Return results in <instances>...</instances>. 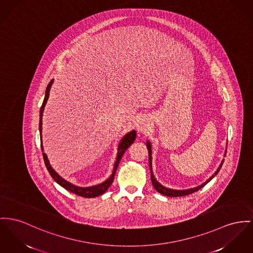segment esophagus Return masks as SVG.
Returning <instances> with one entry per match:
<instances>
[{"instance_id": "esophagus-1", "label": "esophagus", "mask_w": 253, "mask_h": 253, "mask_svg": "<svg viewBox=\"0 0 253 253\" xmlns=\"http://www.w3.org/2000/svg\"><path fill=\"white\" fill-rule=\"evenodd\" d=\"M151 127L150 120L147 118H141L137 124V130L140 133H146Z\"/></svg>"}]
</instances>
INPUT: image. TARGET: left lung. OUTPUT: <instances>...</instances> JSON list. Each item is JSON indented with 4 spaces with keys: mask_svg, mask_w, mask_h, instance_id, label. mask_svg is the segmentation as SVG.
Listing matches in <instances>:
<instances>
[{
    "mask_svg": "<svg viewBox=\"0 0 253 253\" xmlns=\"http://www.w3.org/2000/svg\"><path fill=\"white\" fill-rule=\"evenodd\" d=\"M146 146H147V148H148V151H149V161H150V169H151V178H152V185L154 187V189L158 192V193H160L161 195H164V196H167V197H183V196H187V195H190V194H192V193H194V192H197V191H199L200 189H202L203 186L206 185L211 179H213L214 177H215V175H217L218 174V172H219V169L221 168V166H222V163H223V161H224V159H222V161L220 162V164H219V168L217 169V170L205 181V182H203L202 184L201 185L197 186V187H194V188H191V189H186V190H175V189H170V188H167V187H165V186L162 185L160 182H158L157 181V179L155 178V176H154V174H153V171H152V144H151V142L148 140L147 141V143H146ZM226 151H227V149H225V152H224V154H223V156L225 157V154H226Z\"/></svg>",
    "mask_w": 253,
    "mask_h": 253,
    "instance_id": "1",
    "label": "left lung"
}]
</instances>
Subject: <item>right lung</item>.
Returning <instances> with one entry per match:
<instances>
[{
  "label": "right lung",
  "mask_w": 253,
  "mask_h": 253,
  "mask_svg": "<svg viewBox=\"0 0 253 253\" xmlns=\"http://www.w3.org/2000/svg\"><path fill=\"white\" fill-rule=\"evenodd\" d=\"M53 84V80H51L50 84L47 86L46 88V94H45V98L44 101L42 103V106L40 108V115H39V132H40V142H41V150L43 152V158H44V162L45 165L47 167V169L49 170L51 177L54 179V181L56 183H58L59 185L63 188H65L69 192L76 194L78 196L84 197V198H95V197H99L102 195L108 188L109 186L112 184L113 180H114V175L116 172V169L118 168L119 163L120 160L122 158V156L124 155L125 152L128 149V147L134 142L135 138H136V130H131L129 132H127L126 134L125 135L121 141L119 142L118 144V152H117V157H116V161L114 162V167H113V170L111 175L104 180L103 182H101L98 185L90 186V187H81V186L75 185L71 182H69L67 180H65L63 177H61L51 166L48 156L47 154L44 152V148H43V144H42V117H43V112H44V108L45 105L47 103V101L49 99L50 96V90H51V85Z\"/></svg>",
  "instance_id": "obj_1"
}]
</instances>
